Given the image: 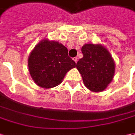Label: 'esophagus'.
Wrapping results in <instances>:
<instances>
[{
  "instance_id": "34e87169",
  "label": "esophagus",
  "mask_w": 135,
  "mask_h": 135,
  "mask_svg": "<svg viewBox=\"0 0 135 135\" xmlns=\"http://www.w3.org/2000/svg\"><path fill=\"white\" fill-rule=\"evenodd\" d=\"M73 60H74V61H75V63H77V62H78V58L77 57H75L73 58Z\"/></svg>"
}]
</instances>
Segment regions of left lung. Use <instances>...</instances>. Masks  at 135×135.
Listing matches in <instances>:
<instances>
[{"instance_id":"1","label":"left lung","mask_w":135,"mask_h":135,"mask_svg":"<svg viewBox=\"0 0 135 135\" xmlns=\"http://www.w3.org/2000/svg\"><path fill=\"white\" fill-rule=\"evenodd\" d=\"M81 51L83 58L76 67L82 76L85 86L93 92L106 89L112 81L115 63L109 50L102 44H85Z\"/></svg>"}]
</instances>
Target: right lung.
Instances as JSON below:
<instances>
[{
	"label": "right lung",
	"instance_id": "obj_1",
	"mask_svg": "<svg viewBox=\"0 0 135 135\" xmlns=\"http://www.w3.org/2000/svg\"><path fill=\"white\" fill-rule=\"evenodd\" d=\"M29 74L39 87L50 89L58 86L66 74L75 67L68 56V49L57 41L41 40L28 57Z\"/></svg>",
	"mask_w": 135,
	"mask_h": 135
}]
</instances>
